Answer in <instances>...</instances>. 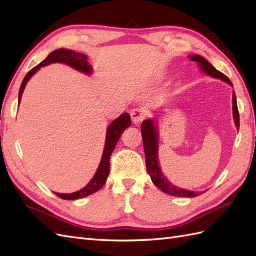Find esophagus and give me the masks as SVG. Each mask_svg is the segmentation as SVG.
I'll list each match as a JSON object with an SVG mask.
<instances>
[{"label": "esophagus", "mask_w": 256, "mask_h": 256, "mask_svg": "<svg viewBox=\"0 0 256 256\" xmlns=\"http://www.w3.org/2000/svg\"><path fill=\"white\" fill-rule=\"evenodd\" d=\"M130 116H132V120L134 124H138L144 120V118L146 116V114L144 112V110L141 108H134L130 112Z\"/></svg>", "instance_id": "esophagus-1"}]
</instances>
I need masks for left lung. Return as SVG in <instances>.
<instances>
[{"label": "left lung", "instance_id": "1", "mask_svg": "<svg viewBox=\"0 0 256 256\" xmlns=\"http://www.w3.org/2000/svg\"><path fill=\"white\" fill-rule=\"evenodd\" d=\"M192 61L197 62L202 71L207 73L208 76H212V78H220L226 83L232 85L229 78L224 76L217 69H214L212 64L204 58L202 56L194 54L190 56ZM232 110H234V118L236 128L239 129L240 126V117H239V110H238L236 105V98L234 92L232 95ZM141 134H142V141H144V149L146 154V171L149 173L150 178L156 187H158L162 192H166L168 195L178 196V197H196L200 195L202 192H192L180 188L178 186H174L171 182H170L166 176L163 175L160 166H158V136L156 132V126L151 119H146L142 124H141Z\"/></svg>", "mask_w": 256, "mask_h": 256}]
</instances>
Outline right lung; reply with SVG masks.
<instances>
[{
    "instance_id": "add662e5",
    "label": "right lung",
    "mask_w": 256,
    "mask_h": 256,
    "mask_svg": "<svg viewBox=\"0 0 256 256\" xmlns=\"http://www.w3.org/2000/svg\"><path fill=\"white\" fill-rule=\"evenodd\" d=\"M54 62H60V64H66L68 66H72L73 69H76L83 73H90L92 72V68L88 64V56L85 54H82L80 52H76V51H72L69 49H56L52 52L49 54L48 56L40 64L36 66L35 68L27 73L24 80L22 82V85L20 88V93H18V103L22 98V94L24 92V88L26 86V83L30 81V78L35 74V73L40 69L42 66H48L50 64H54ZM130 124H132V119H130V115L128 112H124L122 115L119 116L117 119H115L110 124V127L107 128L106 132V141H105V148L103 156H102V160L98 166V171H96L94 178L90 180V183L83 187L82 190H78L76 192H71V194H59V192H54L56 196H59L62 200H78V198L86 197L93 192L100 190L103 185L106 183V180L108 178L110 174V156L115 149V146L118 142L119 138H120V134L124 132V130L128 128Z\"/></svg>"
}]
</instances>
